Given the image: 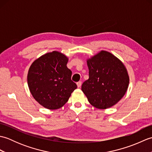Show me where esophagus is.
Instances as JSON below:
<instances>
[{
    "mask_svg": "<svg viewBox=\"0 0 152 152\" xmlns=\"http://www.w3.org/2000/svg\"><path fill=\"white\" fill-rule=\"evenodd\" d=\"M77 86H78V88H80L82 86V82L80 81L78 82H77Z\"/></svg>",
    "mask_w": 152,
    "mask_h": 152,
    "instance_id": "34e87169",
    "label": "esophagus"
}]
</instances>
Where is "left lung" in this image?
<instances>
[{"instance_id": "left-lung-1", "label": "left lung", "mask_w": 152, "mask_h": 152, "mask_svg": "<svg viewBox=\"0 0 152 152\" xmlns=\"http://www.w3.org/2000/svg\"><path fill=\"white\" fill-rule=\"evenodd\" d=\"M89 79L82 90L90 104L106 109L115 104L127 91L129 78L124 64L114 55L101 51L87 61Z\"/></svg>"}]
</instances>
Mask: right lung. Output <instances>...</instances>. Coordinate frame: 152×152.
Segmentation results:
<instances>
[{
	"mask_svg": "<svg viewBox=\"0 0 152 152\" xmlns=\"http://www.w3.org/2000/svg\"><path fill=\"white\" fill-rule=\"evenodd\" d=\"M68 58L58 51L41 56L31 64L27 82L34 99L50 110L58 109L68 101L76 83L72 81V71L66 66Z\"/></svg>",
	"mask_w": 152,
	"mask_h": 152,
	"instance_id": "obj_1",
	"label": "right lung"
}]
</instances>
